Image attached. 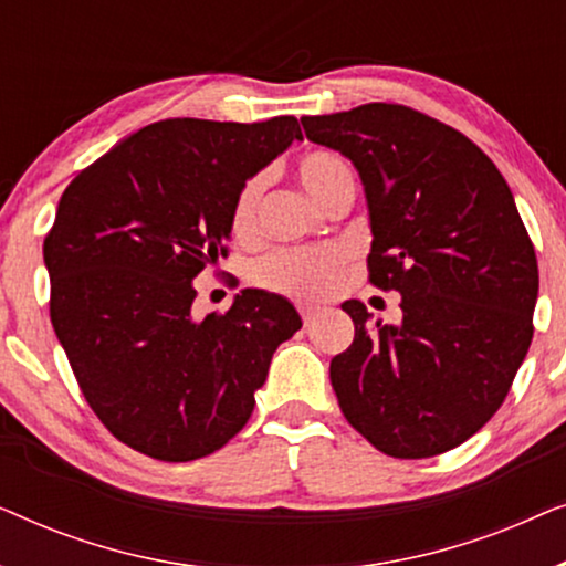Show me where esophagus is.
<instances>
[{
	"mask_svg": "<svg viewBox=\"0 0 566 566\" xmlns=\"http://www.w3.org/2000/svg\"><path fill=\"white\" fill-rule=\"evenodd\" d=\"M298 312H301V319H304V324H312L316 319V314H319V308L304 304V306H298Z\"/></svg>",
	"mask_w": 566,
	"mask_h": 566,
	"instance_id": "34e87169",
	"label": "esophagus"
}]
</instances>
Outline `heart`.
<instances>
[{
  "label": "heart",
  "mask_w": 566,
  "mask_h": 566,
  "mask_svg": "<svg viewBox=\"0 0 566 566\" xmlns=\"http://www.w3.org/2000/svg\"><path fill=\"white\" fill-rule=\"evenodd\" d=\"M296 175L304 190L316 203L324 206L339 190L355 188L353 169L337 151L308 149L296 161ZM265 180L250 177L237 192L231 206V231L234 237L247 239L258 229V208ZM347 262V252L337 244L304 247V250H277L254 262L252 277L262 289L283 293L301 301L329 296L337 289Z\"/></svg>",
  "instance_id": "obj_1"
}]
</instances>
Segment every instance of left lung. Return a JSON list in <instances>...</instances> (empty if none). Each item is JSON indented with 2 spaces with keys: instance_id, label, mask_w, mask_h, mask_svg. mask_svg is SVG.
I'll use <instances>...</instances> for the list:
<instances>
[{
  "instance_id": "1",
  "label": "left lung",
  "mask_w": 566,
  "mask_h": 566,
  "mask_svg": "<svg viewBox=\"0 0 566 566\" xmlns=\"http://www.w3.org/2000/svg\"><path fill=\"white\" fill-rule=\"evenodd\" d=\"M358 169L376 289L401 322L345 301L355 339L329 363L345 420L394 459L461 446L505 401L533 337L538 262L515 198L474 142L405 105L301 118Z\"/></svg>"
}]
</instances>
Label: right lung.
I'll list each match as a JSON object with an SVG mask.
<instances>
[{
	"label": "right lung",
	"mask_w": 566,
	"mask_h": 566,
	"mask_svg": "<svg viewBox=\"0 0 566 566\" xmlns=\"http://www.w3.org/2000/svg\"><path fill=\"white\" fill-rule=\"evenodd\" d=\"M293 138V115L159 120L61 196L43 242L51 324L92 412L134 451L177 463L227 446L301 329L289 298L258 289L227 314H192V281L227 258L237 192Z\"/></svg>",
	"instance_id": "obj_1"
}]
</instances>
